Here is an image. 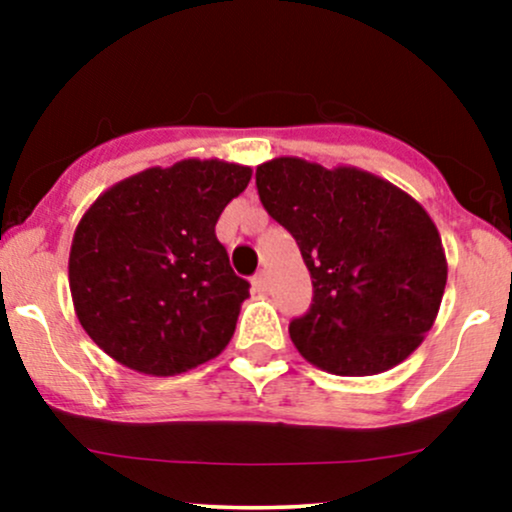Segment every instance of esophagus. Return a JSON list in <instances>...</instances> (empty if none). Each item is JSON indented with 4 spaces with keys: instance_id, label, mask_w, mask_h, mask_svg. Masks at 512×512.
I'll return each mask as SVG.
<instances>
[{
    "instance_id": "obj_1",
    "label": "esophagus",
    "mask_w": 512,
    "mask_h": 512,
    "mask_svg": "<svg viewBox=\"0 0 512 512\" xmlns=\"http://www.w3.org/2000/svg\"><path fill=\"white\" fill-rule=\"evenodd\" d=\"M252 289H255L257 293H267L269 291V274L267 272L255 274V279H252Z\"/></svg>"
}]
</instances>
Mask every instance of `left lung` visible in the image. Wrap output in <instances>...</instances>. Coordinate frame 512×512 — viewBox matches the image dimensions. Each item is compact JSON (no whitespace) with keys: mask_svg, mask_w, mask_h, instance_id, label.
I'll list each match as a JSON object with an SVG mask.
<instances>
[{"mask_svg":"<svg viewBox=\"0 0 512 512\" xmlns=\"http://www.w3.org/2000/svg\"><path fill=\"white\" fill-rule=\"evenodd\" d=\"M262 207L296 238L313 279L296 349L334 375H375L424 342L448 262L426 209L378 175L281 156L257 166Z\"/></svg>","mask_w":512,"mask_h":512,"instance_id":"obj_1","label":"left lung"}]
</instances>
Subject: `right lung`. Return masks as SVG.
<instances>
[{"label": "right lung", "instance_id": "right-lung-1", "mask_svg": "<svg viewBox=\"0 0 512 512\" xmlns=\"http://www.w3.org/2000/svg\"><path fill=\"white\" fill-rule=\"evenodd\" d=\"M250 175L187 158L117 182L81 216L69 289L81 327L110 358L168 378L226 349L250 284L214 228Z\"/></svg>", "mask_w": 512, "mask_h": 512}]
</instances>
